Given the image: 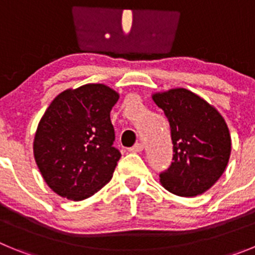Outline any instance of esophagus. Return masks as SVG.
Returning a JSON list of instances; mask_svg holds the SVG:
<instances>
[{
    "instance_id": "1",
    "label": "esophagus",
    "mask_w": 255,
    "mask_h": 255,
    "mask_svg": "<svg viewBox=\"0 0 255 255\" xmlns=\"http://www.w3.org/2000/svg\"><path fill=\"white\" fill-rule=\"evenodd\" d=\"M143 144H141V143H136V144H135V145H132V147L131 148H130V152H131V153H140L141 152V150H143Z\"/></svg>"
}]
</instances>
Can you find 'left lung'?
I'll use <instances>...</instances> for the list:
<instances>
[{
  "mask_svg": "<svg viewBox=\"0 0 255 255\" xmlns=\"http://www.w3.org/2000/svg\"><path fill=\"white\" fill-rule=\"evenodd\" d=\"M152 98L168 119L173 144V162L159 175L162 186L180 197L202 194L229 163L231 136L226 121L213 106L184 88Z\"/></svg>",
  "mask_w": 255,
  "mask_h": 255,
  "instance_id": "left-lung-1",
  "label": "left lung"
}]
</instances>
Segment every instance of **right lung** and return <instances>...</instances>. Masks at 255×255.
<instances>
[{
    "mask_svg": "<svg viewBox=\"0 0 255 255\" xmlns=\"http://www.w3.org/2000/svg\"><path fill=\"white\" fill-rule=\"evenodd\" d=\"M119 97L105 84L66 89L40 119L34 158L47 185L60 197L87 199L112 179L121 153L112 145L110 112Z\"/></svg>",
    "mask_w": 255,
    "mask_h": 255,
    "instance_id": "obj_1",
    "label": "right lung"
}]
</instances>
